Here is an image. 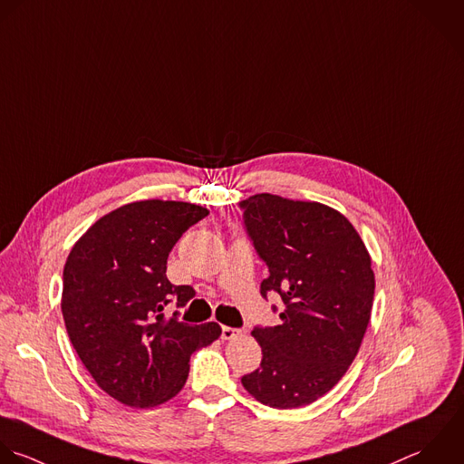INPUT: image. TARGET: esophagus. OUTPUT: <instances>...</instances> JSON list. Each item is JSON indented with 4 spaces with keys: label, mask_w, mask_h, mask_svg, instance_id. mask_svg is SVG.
<instances>
[{
    "label": "esophagus",
    "mask_w": 464,
    "mask_h": 464,
    "mask_svg": "<svg viewBox=\"0 0 464 464\" xmlns=\"http://www.w3.org/2000/svg\"><path fill=\"white\" fill-rule=\"evenodd\" d=\"M242 331L240 329H235V327H222V340H233V338H237L238 334H240Z\"/></svg>",
    "instance_id": "1"
}]
</instances>
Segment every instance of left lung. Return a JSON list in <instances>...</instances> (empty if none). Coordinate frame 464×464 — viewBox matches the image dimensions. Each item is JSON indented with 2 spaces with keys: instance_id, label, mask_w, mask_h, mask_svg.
Listing matches in <instances>:
<instances>
[{
  "instance_id": "obj_1",
  "label": "left lung",
  "mask_w": 464,
  "mask_h": 464,
  "mask_svg": "<svg viewBox=\"0 0 464 464\" xmlns=\"http://www.w3.org/2000/svg\"><path fill=\"white\" fill-rule=\"evenodd\" d=\"M244 229L269 276L260 295L276 293L282 324L256 325L262 347L246 391L273 409H298L327 394L347 372L365 336L374 273L363 240L336 209L258 193L242 202Z\"/></svg>"
}]
</instances>
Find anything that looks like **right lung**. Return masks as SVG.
<instances>
[{"instance_id": "obj_1", "label": "right lung", "mask_w": 464, "mask_h": 464, "mask_svg": "<svg viewBox=\"0 0 464 464\" xmlns=\"http://www.w3.org/2000/svg\"><path fill=\"white\" fill-rule=\"evenodd\" d=\"M202 206L140 200L99 218L72 247L63 271L61 311L68 338L95 383L113 400L148 409L180 392L193 351L222 329L168 320L191 285H173L166 264L179 238L208 217Z\"/></svg>"}]
</instances>
